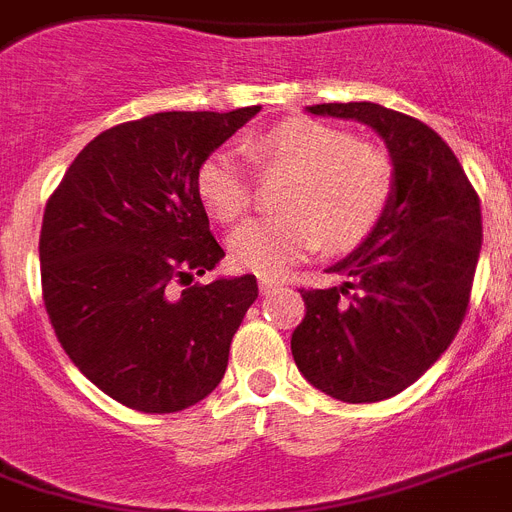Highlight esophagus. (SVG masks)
Listing matches in <instances>:
<instances>
[{
    "instance_id": "obj_1",
    "label": "esophagus",
    "mask_w": 512,
    "mask_h": 512,
    "mask_svg": "<svg viewBox=\"0 0 512 512\" xmlns=\"http://www.w3.org/2000/svg\"><path fill=\"white\" fill-rule=\"evenodd\" d=\"M279 287H282V282H279V279L259 277V292H261V295H272V292H277Z\"/></svg>"
}]
</instances>
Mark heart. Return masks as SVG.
I'll use <instances>...</instances> for the list:
<instances>
[{"mask_svg":"<svg viewBox=\"0 0 512 512\" xmlns=\"http://www.w3.org/2000/svg\"><path fill=\"white\" fill-rule=\"evenodd\" d=\"M264 178L287 176L277 194L282 214L240 225L230 259L243 272L277 277L323 248L347 253L381 225L393 196V173L381 152L313 119H292L246 144ZM196 196L214 220L233 222L248 209L251 183L230 152H212L196 170Z\"/></svg>","mask_w":512,"mask_h":512,"instance_id":"1","label":"heart"}]
</instances>
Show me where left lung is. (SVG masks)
Instances as JSON below:
<instances>
[{"label":"left lung","mask_w":512,"mask_h":512,"mask_svg":"<svg viewBox=\"0 0 512 512\" xmlns=\"http://www.w3.org/2000/svg\"><path fill=\"white\" fill-rule=\"evenodd\" d=\"M313 116L360 121L386 142L393 196L383 222L329 272L347 282L300 290L292 357L310 386L349 404L391 399L438 362L469 308L482 209L438 131L378 103H321Z\"/></svg>","instance_id":"obj_1"}]
</instances>
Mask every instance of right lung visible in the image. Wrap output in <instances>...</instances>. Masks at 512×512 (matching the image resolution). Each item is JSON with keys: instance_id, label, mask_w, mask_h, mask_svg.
I'll return each instance as SVG.
<instances>
[{"instance_id": "right-lung-1", "label": "right lung", "mask_w": 512, "mask_h": 512, "mask_svg": "<svg viewBox=\"0 0 512 512\" xmlns=\"http://www.w3.org/2000/svg\"><path fill=\"white\" fill-rule=\"evenodd\" d=\"M259 111H168L113 126L48 199L38 253L56 339L129 409L170 414L209 396L259 298L251 274L191 285L225 256L196 170Z\"/></svg>"}]
</instances>
